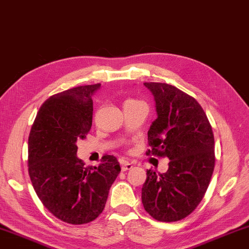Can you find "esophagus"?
<instances>
[{
  "mask_svg": "<svg viewBox=\"0 0 249 249\" xmlns=\"http://www.w3.org/2000/svg\"><path fill=\"white\" fill-rule=\"evenodd\" d=\"M133 168V165L129 162H123L122 163V171H127Z\"/></svg>",
  "mask_w": 249,
  "mask_h": 249,
  "instance_id": "esophagus-1",
  "label": "esophagus"
}]
</instances>
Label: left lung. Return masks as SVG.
I'll list each match as a JSON object with an SVG mask.
<instances>
[{
    "label": "left lung",
    "mask_w": 249,
    "mask_h": 249,
    "mask_svg": "<svg viewBox=\"0 0 249 249\" xmlns=\"http://www.w3.org/2000/svg\"><path fill=\"white\" fill-rule=\"evenodd\" d=\"M144 86L154 95L158 115L148 130L146 155L170 161L165 174L147 170L142 201L155 220L180 221L196 210L208 190L215 165L212 126L191 95L167 83Z\"/></svg>",
    "instance_id": "1"
}]
</instances>
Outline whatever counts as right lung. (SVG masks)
I'll use <instances>...</instances> for the list:
<instances>
[{
    "label": "right lung",
    "mask_w": 249,
    "mask_h": 249,
    "mask_svg": "<svg viewBox=\"0 0 249 249\" xmlns=\"http://www.w3.org/2000/svg\"><path fill=\"white\" fill-rule=\"evenodd\" d=\"M100 83L53 94L41 105L28 137V174L36 195L59 220L86 224L105 206L121 171L114 156L104 155L98 167L77 157V141L92 126V95Z\"/></svg>",
    "instance_id": "add662e5"
}]
</instances>
